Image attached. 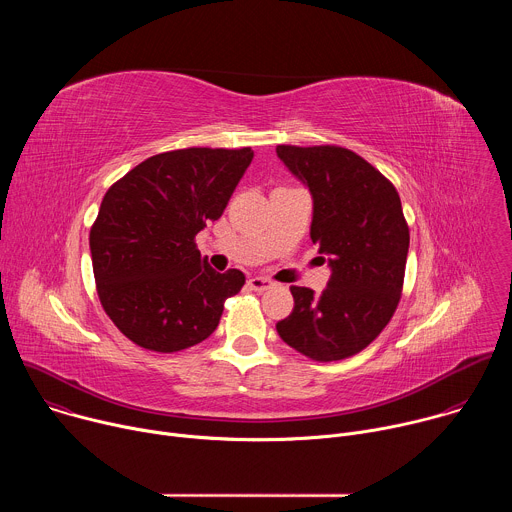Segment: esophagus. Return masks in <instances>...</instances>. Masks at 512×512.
<instances>
[{
    "instance_id": "1",
    "label": "esophagus",
    "mask_w": 512,
    "mask_h": 512,
    "mask_svg": "<svg viewBox=\"0 0 512 512\" xmlns=\"http://www.w3.org/2000/svg\"><path fill=\"white\" fill-rule=\"evenodd\" d=\"M247 285L253 289V291H265V289H269L271 285H273V281L271 279H267V277H251L249 281H247Z\"/></svg>"
}]
</instances>
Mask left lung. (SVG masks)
Returning <instances> with one entry per match:
<instances>
[{"mask_svg":"<svg viewBox=\"0 0 512 512\" xmlns=\"http://www.w3.org/2000/svg\"><path fill=\"white\" fill-rule=\"evenodd\" d=\"M275 152L312 194L310 237L332 269L320 296L289 287L294 310L277 334L312 360L348 358L383 332L401 300L409 251L401 198L377 168L338 145Z\"/></svg>","mask_w":512,"mask_h":512,"instance_id":"8db88e82","label":"left lung"}]
</instances>
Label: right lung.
<instances>
[{"label":"right lung","instance_id":"obj_1","mask_svg":"<svg viewBox=\"0 0 512 512\" xmlns=\"http://www.w3.org/2000/svg\"><path fill=\"white\" fill-rule=\"evenodd\" d=\"M253 160L251 148H188L152 156L103 196L89 245L103 310L137 346L178 352L206 340L239 269L214 271L194 237L221 218Z\"/></svg>","mask_w":512,"mask_h":512}]
</instances>
